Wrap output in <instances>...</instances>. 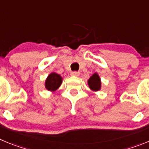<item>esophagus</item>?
I'll list each match as a JSON object with an SVG mask.
<instances>
[{
  "mask_svg": "<svg viewBox=\"0 0 149 149\" xmlns=\"http://www.w3.org/2000/svg\"><path fill=\"white\" fill-rule=\"evenodd\" d=\"M79 74H80V73H79V72H77V71H73V72H71V73H70V75H71V76H79Z\"/></svg>",
  "mask_w": 149,
  "mask_h": 149,
  "instance_id": "esophagus-1",
  "label": "esophagus"
}]
</instances>
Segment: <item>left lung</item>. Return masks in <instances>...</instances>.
Returning a JSON list of instances; mask_svg holds the SVG:
<instances>
[{
	"label": "left lung",
	"instance_id": "left-lung-1",
	"mask_svg": "<svg viewBox=\"0 0 149 149\" xmlns=\"http://www.w3.org/2000/svg\"><path fill=\"white\" fill-rule=\"evenodd\" d=\"M88 85L90 88L93 91H98L101 87V79L98 73H94L90 79H88Z\"/></svg>",
	"mask_w": 149,
	"mask_h": 149
}]
</instances>
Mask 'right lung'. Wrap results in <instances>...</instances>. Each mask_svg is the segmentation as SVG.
<instances>
[{
  "instance_id": "obj_1",
  "label": "right lung",
  "mask_w": 149,
  "mask_h": 149,
  "mask_svg": "<svg viewBox=\"0 0 149 149\" xmlns=\"http://www.w3.org/2000/svg\"><path fill=\"white\" fill-rule=\"evenodd\" d=\"M62 82V78L60 75L56 73H51L48 75L45 80V88L51 92H54L60 87Z\"/></svg>"
}]
</instances>
